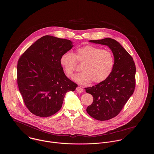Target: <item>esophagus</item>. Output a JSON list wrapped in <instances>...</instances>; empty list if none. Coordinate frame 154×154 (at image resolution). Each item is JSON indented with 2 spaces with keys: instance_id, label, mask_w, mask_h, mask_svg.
Listing matches in <instances>:
<instances>
[{
  "instance_id": "34e87169",
  "label": "esophagus",
  "mask_w": 154,
  "mask_h": 154,
  "mask_svg": "<svg viewBox=\"0 0 154 154\" xmlns=\"http://www.w3.org/2000/svg\"><path fill=\"white\" fill-rule=\"evenodd\" d=\"M76 91L78 93H82L83 92V89H82V88H81V87H78L76 89Z\"/></svg>"
}]
</instances>
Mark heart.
Returning a JSON list of instances; mask_svg holds the SVG:
<instances>
[{
  "mask_svg": "<svg viewBox=\"0 0 154 154\" xmlns=\"http://www.w3.org/2000/svg\"><path fill=\"white\" fill-rule=\"evenodd\" d=\"M77 61L84 63L83 71L73 76V79L80 84H94L105 81L110 76L114 66V57L107 50L99 47L87 45L77 48L76 54L67 51L60 59L66 76L71 77L76 69Z\"/></svg>",
  "mask_w": 154,
  "mask_h": 154,
  "instance_id": "1",
  "label": "heart"
}]
</instances>
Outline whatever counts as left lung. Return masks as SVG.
<instances>
[{
    "mask_svg": "<svg viewBox=\"0 0 154 154\" xmlns=\"http://www.w3.org/2000/svg\"><path fill=\"white\" fill-rule=\"evenodd\" d=\"M89 42L109 46L114 57L110 76L96 85L85 88L94 98L87 109L89 115L98 120H107L119 114L133 94L136 66L132 56L116 40L106 38Z\"/></svg>",
    "mask_w": 154,
    "mask_h": 154,
    "instance_id": "1",
    "label": "left lung"
}]
</instances>
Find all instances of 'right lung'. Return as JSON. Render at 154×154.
<instances>
[{"instance_id":"add662e5","label":"right lung","mask_w":154,"mask_h":154,"mask_svg":"<svg viewBox=\"0 0 154 154\" xmlns=\"http://www.w3.org/2000/svg\"><path fill=\"white\" fill-rule=\"evenodd\" d=\"M73 47L70 40L45 35L28 47L18 61L17 83L29 111L51 116L62 106L66 92L78 85L66 77L61 56Z\"/></svg>"}]
</instances>
